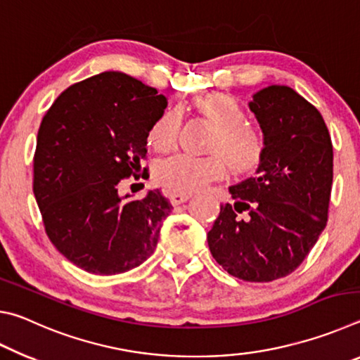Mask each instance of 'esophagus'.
<instances>
[{"mask_svg":"<svg viewBox=\"0 0 360 360\" xmlns=\"http://www.w3.org/2000/svg\"><path fill=\"white\" fill-rule=\"evenodd\" d=\"M191 198H192V193H173L172 197H169L173 206H178V205L186 203L187 200H191Z\"/></svg>","mask_w":360,"mask_h":360,"instance_id":"34e87169","label":"esophagus"}]
</instances>
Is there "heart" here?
Returning <instances> with one entry per match:
<instances>
[{"label": "heart", "instance_id": "1", "mask_svg": "<svg viewBox=\"0 0 360 360\" xmlns=\"http://www.w3.org/2000/svg\"><path fill=\"white\" fill-rule=\"evenodd\" d=\"M195 108L214 124L208 150L210 155L174 154L155 165L157 184L169 193H191L211 181L221 179L225 162L231 172L245 173L254 169L265 155L262 131L246 122V112L233 96L210 94L193 101ZM181 124L179 111L168 108L152 122L148 141L155 150L172 148Z\"/></svg>", "mask_w": 360, "mask_h": 360}]
</instances>
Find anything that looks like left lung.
Returning a JSON list of instances; mask_svg holds the SVG:
<instances>
[{
  "label": "left lung",
  "instance_id": "8db88e82",
  "mask_svg": "<svg viewBox=\"0 0 360 360\" xmlns=\"http://www.w3.org/2000/svg\"><path fill=\"white\" fill-rule=\"evenodd\" d=\"M249 109L265 139L257 172L229 187L208 231L219 265L243 281L268 283L290 275L327 224L333 148L321 112L288 85H268Z\"/></svg>",
  "mask_w": 360,
  "mask_h": 360
}]
</instances>
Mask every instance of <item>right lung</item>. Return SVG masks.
I'll return each instance as SVG.
<instances>
[{
    "label": "right lung",
    "mask_w": 360,
    "mask_h": 360,
    "mask_svg": "<svg viewBox=\"0 0 360 360\" xmlns=\"http://www.w3.org/2000/svg\"><path fill=\"white\" fill-rule=\"evenodd\" d=\"M165 108L154 87L105 71L66 89L42 119L33 192L49 240L82 270L117 275L154 252L173 206L158 188L120 195V182L139 172Z\"/></svg>",
    "instance_id": "right-lung-1"
}]
</instances>
